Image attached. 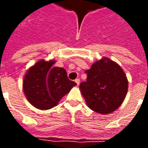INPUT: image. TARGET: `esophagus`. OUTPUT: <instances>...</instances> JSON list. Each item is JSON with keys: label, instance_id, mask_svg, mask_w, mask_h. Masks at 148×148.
Segmentation results:
<instances>
[{"label": "esophagus", "instance_id": "esophagus-1", "mask_svg": "<svg viewBox=\"0 0 148 148\" xmlns=\"http://www.w3.org/2000/svg\"><path fill=\"white\" fill-rule=\"evenodd\" d=\"M75 82L77 83V85H79V84H80V79H79V78L75 79Z\"/></svg>", "mask_w": 148, "mask_h": 148}]
</instances>
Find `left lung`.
Listing matches in <instances>:
<instances>
[{
	"label": "left lung",
	"mask_w": 148,
	"mask_h": 148,
	"mask_svg": "<svg viewBox=\"0 0 148 148\" xmlns=\"http://www.w3.org/2000/svg\"><path fill=\"white\" fill-rule=\"evenodd\" d=\"M86 73V81L79 87L88 107L101 114L118 109L124 101L128 86L126 75L121 66L104 58L94 62Z\"/></svg>",
	"instance_id": "left-lung-1"
}]
</instances>
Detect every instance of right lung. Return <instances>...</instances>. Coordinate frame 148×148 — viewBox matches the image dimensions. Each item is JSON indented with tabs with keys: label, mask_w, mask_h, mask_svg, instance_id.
<instances>
[{
	"label": "right lung",
	"mask_w": 148,
	"mask_h": 148,
	"mask_svg": "<svg viewBox=\"0 0 148 148\" xmlns=\"http://www.w3.org/2000/svg\"><path fill=\"white\" fill-rule=\"evenodd\" d=\"M55 62H37L25 74L23 89L27 101L37 109L46 110L58 105L62 97L76 83L62 67H53Z\"/></svg>",
	"instance_id": "obj_1"
}]
</instances>
